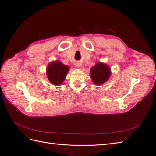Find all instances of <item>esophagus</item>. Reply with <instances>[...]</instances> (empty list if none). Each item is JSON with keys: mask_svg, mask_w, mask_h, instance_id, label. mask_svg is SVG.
Segmentation results:
<instances>
[{"mask_svg": "<svg viewBox=\"0 0 156 156\" xmlns=\"http://www.w3.org/2000/svg\"><path fill=\"white\" fill-rule=\"evenodd\" d=\"M81 66V64H77V66L79 67V66Z\"/></svg>", "mask_w": 156, "mask_h": 156, "instance_id": "1", "label": "esophagus"}]
</instances>
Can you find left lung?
<instances>
[{
    "label": "left lung",
    "instance_id": "left-lung-1",
    "mask_svg": "<svg viewBox=\"0 0 156 156\" xmlns=\"http://www.w3.org/2000/svg\"><path fill=\"white\" fill-rule=\"evenodd\" d=\"M92 81L96 84H101L106 82L110 77V69L106 64L98 63L93 66L90 71Z\"/></svg>",
    "mask_w": 156,
    "mask_h": 156
}]
</instances>
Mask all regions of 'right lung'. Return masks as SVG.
<instances>
[{"mask_svg": "<svg viewBox=\"0 0 156 156\" xmlns=\"http://www.w3.org/2000/svg\"><path fill=\"white\" fill-rule=\"evenodd\" d=\"M68 70L69 68L67 66L59 61H55L49 65L47 69V76L52 84L59 85L64 81Z\"/></svg>", "mask_w": 156, "mask_h": 156, "instance_id": "right-lung-1", "label": "right lung"}]
</instances>
